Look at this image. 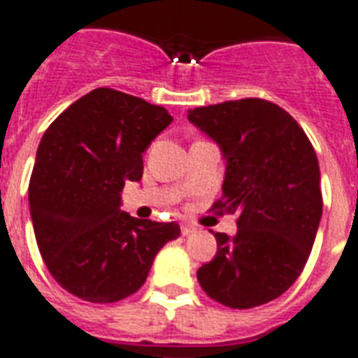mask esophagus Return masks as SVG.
<instances>
[{
	"mask_svg": "<svg viewBox=\"0 0 358 358\" xmlns=\"http://www.w3.org/2000/svg\"><path fill=\"white\" fill-rule=\"evenodd\" d=\"M194 231H196V228H194V226L182 224V235H191V234H194Z\"/></svg>",
	"mask_w": 358,
	"mask_h": 358,
	"instance_id": "1",
	"label": "esophagus"
}]
</instances>
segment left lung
<instances>
[{"instance_id": "8db88e82", "label": "left lung", "mask_w": 358, "mask_h": 358, "mask_svg": "<svg viewBox=\"0 0 358 358\" xmlns=\"http://www.w3.org/2000/svg\"><path fill=\"white\" fill-rule=\"evenodd\" d=\"M226 159L215 211L239 213L237 234H215L217 254L196 270L209 298L252 309L281 296L309 259L322 219L318 158L289 112L264 99L189 110Z\"/></svg>"}]
</instances>
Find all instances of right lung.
<instances>
[{
    "instance_id": "add662e5",
    "label": "right lung",
    "mask_w": 358,
    "mask_h": 358,
    "mask_svg": "<svg viewBox=\"0 0 358 358\" xmlns=\"http://www.w3.org/2000/svg\"><path fill=\"white\" fill-rule=\"evenodd\" d=\"M173 123L164 106L97 88L64 110L43 134L29 182L42 259L62 289L113 303L145 283L176 222L121 211L124 182L143 176V152Z\"/></svg>"
}]
</instances>
